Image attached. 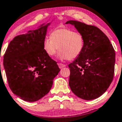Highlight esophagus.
<instances>
[{"label": "esophagus", "mask_w": 122, "mask_h": 122, "mask_svg": "<svg viewBox=\"0 0 122 122\" xmlns=\"http://www.w3.org/2000/svg\"><path fill=\"white\" fill-rule=\"evenodd\" d=\"M58 65L59 68H60V69H61V68L65 67V66H66V65H65V64H61V63H59V64H58Z\"/></svg>", "instance_id": "esophagus-1"}]
</instances>
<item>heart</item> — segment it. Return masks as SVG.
I'll return each mask as SVG.
<instances>
[{
    "label": "heart",
    "mask_w": 122,
    "mask_h": 122,
    "mask_svg": "<svg viewBox=\"0 0 122 122\" xmlns=\"http://www.w3.org/2000/svg\"><path fill=\"white\" fill-rule=\"evenodd\" d=\"M43 46L46 53L50 57L54 56L59 49V59L73 60L83 50L85 39L83 36L78 32L60 28L53 30L51 37H45Z\"/></svg>",
    "instance_id": "b5f03b06"
}]
</instances>
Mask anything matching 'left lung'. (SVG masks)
I'll use <instances>...</instances> for the list:
<instances>
[{"mask_svg": "<svg viewBox=\"0 0 122 122\" xmlns=\"http://www.w3.org/2000/svg\"><path fill=\"white\" fill-rule=\"evenodd\" d=\"M74 25L85 39L83 51L70 68L69 85L76 96L92 100L105 93L113 81L115 52L109 39L100 29L77 21L65 23Z\"/></svg>", "mask_w": 122, "mask_h": 122, "instance_id": "1", "label": "left lung"}]
</instances>
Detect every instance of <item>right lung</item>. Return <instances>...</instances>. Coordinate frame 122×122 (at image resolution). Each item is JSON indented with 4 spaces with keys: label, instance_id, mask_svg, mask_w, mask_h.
Here are the masks:
<instances>
[{
    "label": "right lung",
    "instance_id": "add662e5",
    "mask_svg": "<svg viewBox=\"0 0 122 122\" xmlns=\"http://www.w3.org/2000/svg\"><path fill=\"white\" fill-rule=\"evenodd\" d=\"M50 23L15 36L4 55L3 65L9 87L24 101L35 102L49 92L60 71L57 62L43 49Z\"/></svg>",
    "mask_w": 122,
    "mask_h": 122
}]
</instances>
